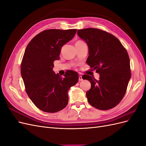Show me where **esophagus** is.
I'll return each instance as SVG.
<instances>
[{"label":"esophagus","instance_id":"obj_1","mask_svg":"<svg viewBox=\"0 0 146 146\" xmlns=\"http://www.w3.org/2000/svg\"><path fill=\"white\" fill-rule=\"evenodd\" d=\"M78 80H79V81H82V80H83L82 76H81L80 74H79V75H78Z\"/></svg>","mask_w":146,"mask_h":146}]
</instances>
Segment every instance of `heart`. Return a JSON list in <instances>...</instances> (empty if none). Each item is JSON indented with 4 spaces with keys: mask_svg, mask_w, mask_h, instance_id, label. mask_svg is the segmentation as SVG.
<instances>
[{
    "mask_svg": "<svg viewBox=\"0 0 146 146\" xmlns=\"http://www.w3.org/2000/svg\"><path fill=\"white\" fill-rule=\"evenodd\" d=\"M83 42V41H78L77 42ZM77 42H76V43H77Z\"/></svg>",
    "mask_w": 146,
    "mask_h": 146,
    "instance_id": "1",
    "label": "heart"
}]
</instances>
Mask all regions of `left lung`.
<instances>
[{
	"instance_id": "left-lung-1",
	"label": "left lung",
	"mask_w": 146,
	"mask_h": 146,
	"mask_svg": "<svg viewBox=\"0 0 146 146\" xmlns=\"http://www.w3.org/2000/svg\"><path fill=\"white\" fill-rule=\"evenodd\" d=\"M78 36L89 48L86 63L100 75L99 80L84 75L91 82L86 92L89 104L101 110L114 108L124 96L131 78L130 58L119 39L105 31L88 28L78 30Z\"/></svg>"
}]
</instances>
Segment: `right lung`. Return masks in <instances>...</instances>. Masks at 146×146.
<instances>
[{"label": "right lung", "mask_w": 146, "mask_h": 146, "mask_svg": "<svg viewBox=\"0 0 146 146\" xmlns=\"http://www.w3.org/2000/svg\"><path fill=\"white\" fill-rule=\"evenodd\" d=\"M76 29L44 30L36 35L25 48L21 74L25 91L37 108L47 113H56L68 103V92L76 85L78 75L69 70L62 77L52 70L54 61L66 43L74 38Z\"/></svg>", "instance_id": "add662e5"}]
</instances>
